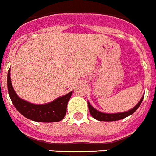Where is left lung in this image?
<instances>
[{
	"label": "left lung",
	"mask_w": 156,
	"mask_h": 156,
	"mask_svg": "<svg viewBox=\"0 0 156 156\" xmlns=\"http://www.w3.org/2000/svg\"><path fill=\"white\" fill-rule=\"evenodd\" d=\"M144 95H145V94H143L142 98H140L139 102H138L133 108H131V110L126 111V112H118V113H104V112H99V111H98L96 108H94V107L87 101L89 112L94 119L98 120V121H101V122H114V121L122 120L123 119V118L126 117V116H130L131 114H133L134 112L138 109V107H140V105L141 104V102H142L143 98H144Z\"/></svg>",
	"instance_id": "1"
}]
</instances>
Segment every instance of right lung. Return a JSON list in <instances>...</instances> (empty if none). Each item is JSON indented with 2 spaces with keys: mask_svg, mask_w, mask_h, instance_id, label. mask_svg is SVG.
<instances>
[{
  "mask_svg": "<svg viewBox=\"0 0 156 156\" xmlns=\"http://www.w3.org/2000/svg\"><path fill=\"white\" fill-rule=\"evenodd\" d=\"M10 69L7 74L8 93L12 103L24 116L37 122H56L63 119L66 115L67 105L72 96V92L58 97L45 104H34L21 99L15 92L10 80Z\"/></svg>",
  "mask_w": 156,
  "mask_h": 156,
  "instance_id": "add662e5",
  "label": "right lung"
}]
</instances>
